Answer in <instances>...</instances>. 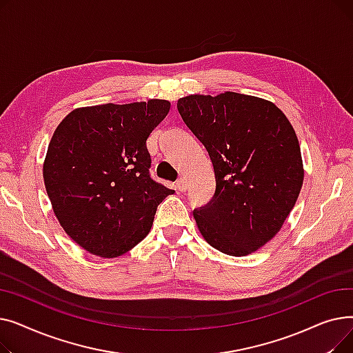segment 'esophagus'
I'll list each match as a JSON object with an SVG mask.
<instances>
[{"label":"esophagus","mask_w":353,"mask_h":353,"mask_svg":"<svg viewBox=\"0 0 353 353\" xmlns=\"http://www.w3.org/2000/svg\"><path fill=\"white\" fill-rule=\"evenodd\" d=\"M176 189L179 190V192H186V189H188V184H186V180L184 179H180V180H177L176 181Z\"/></svg>","instance_id":"34e87169"}]
</instances>
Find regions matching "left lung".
<instances>
[{"label": "left lung", "instance_id": "8db88e82", "mask_svg": "<svg viewBox=\"0 0 353 353\" xmlns=\"http://www.w3.org/2000/svg\"><path fill=\"white\" fill-rule=\"evenodd\" d=\"M177 110L216 177L212 200L193 210L200 233L221 253H253L281 230L302 189L292 124L273 103L233 91L183 97Z\"/></svg>", "mask_w": 353, "mask_h": 353}]
</instances>
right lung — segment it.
I'll use <instances>...</instances> for the list:
<instances>
[{
  "mask_svg": "<svg viewBox=\"0 0 353 353\" xmlns=\"http://www.w3.org/2000/svg\"><path fill=\"white\" fill-rule=\"evenodd\" d=\"M170 103L101 104L71 111L48 144L46 190L61 228L101 257L132 250L173 190L150 176L145 141Z\"/></svg>",
  "mask_w": 353,
  "mask_h": 353,
  "instance_id": "obj_1",
  "label": "right lung"
}]
</instances>
